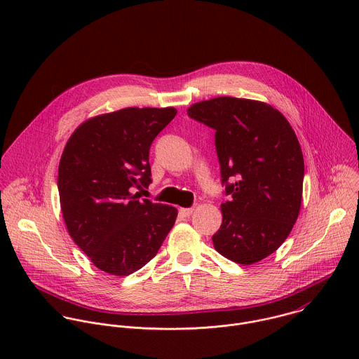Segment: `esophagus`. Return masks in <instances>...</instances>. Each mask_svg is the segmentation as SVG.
<instances>
[{"label":"esophagus","instance_id":"1","mask_svg":"<svg viewBox=\"0 0 359 359\" xmlns=\"http://www.w3.org/2000/svg\"><path fill=\"white\" fill-rule=\"evenodd\" d=\"M193 212H194L193 208H189V209H183V208H182V209L179 210V213H180L183 217H190V216L193 215Z\"/></svg>","mask_w":359,"mask_h":359}]
</instances>
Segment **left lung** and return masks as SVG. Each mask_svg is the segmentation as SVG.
Masks as SVG:
<instances>
[{"label": "left lung", "mask_w": 359, "mask_h": 359, "mask_svg": "<svg viewBox=\"0 0 359 359\" xmlns=\"http://www.w3.org/2000/svg\"><path fill=\"white\" fill-rule=\"evenodd\" d=\"M187 114L216 130L230 196L220 206L215 248L237 264L259 263L285 241L299 215L304 158L297 135L278 109L262 100L219 96L193 104Z\"/></svg>", "instance_id": "1"}]
</instances>
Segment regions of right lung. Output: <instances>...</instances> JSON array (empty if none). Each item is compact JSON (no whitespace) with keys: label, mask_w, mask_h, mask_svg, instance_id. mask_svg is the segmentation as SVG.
<instances>
[{"label":"right lung","mask_w":359,"mask_h":359,"mask_svg":"<svg viewBox=\"0 0 359 359\" xmlns=\"http://www.w3.org/2000/svg\"><path fill=\"white\" fill-rule=\"evenodd\" d=\"M176 114L173 107L102 114L82 122L64 147L62 217L75 244L102 271L125 277L142 269L176 222V208L133 193L150 184V144Z\"/></svg>","instance_id":"obj_1"}]
</instances>
